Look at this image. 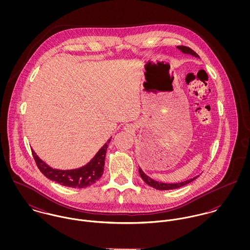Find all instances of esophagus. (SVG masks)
<instances>
[{
    "instance_id": "34e87169",
    "label": "esophagus",
    "mask_w": 250,
    "mask_h": 250,
    "mask_svg": "<svg viewBox=\"0 0 250 250\" xmlns=\"http://www.w3.org/2000/svg\"><path fill=\"white\" fill-rule=\"evenodd\" d=\"M124 129H125V131H126V132H128V133H132V132H134L135 127H134L133 125H130V124H129V125H127Z\"/></svg>"
}]
</instances>
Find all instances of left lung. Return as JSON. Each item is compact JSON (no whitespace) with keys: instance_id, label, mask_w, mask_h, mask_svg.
<instances>
[{"instance_id":"1","label":"left lung","mask_w":250,"mask_h":250,"mask_svg":"<svg viewBox=\"0 0 250 250\" xmlns=\"http://www.w3.org/2000/svg\"><path fill=\"white\" fill-rule=\"evenodd\" d=\"M177 48H178L179 50H180L182 53H184V54L190 55V56H193V57H195V58H199V56H198L193 50H191L189 47H187V46H177ZM139 172H140V174H141V177L143 178V181H144L147 185H149L150 187H152V188H156V189H159V190H167V189L178 188H181V187H183V186H185V185H187V184H189L190 182H192L193 180H195V179L198 177V175H197V176H195V177H193V178L188 179V180L184 181V182L174 183V184H169V183H168V184H167V183L158 182V181H156V180H154V179L150 178L149 176H147V175L143 172V169H142L141 167L139 168Z\"/></svg>"}]
</instances>
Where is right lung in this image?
<instances>
[{
    "mask_svg": "<svg viewBox=\"0 0 250 250\" xmlns=\"http://www.w3.org/2000/svg\"><path fill=\"white\" fill-rule=\"evenodd\" d=\"M109 142L110 140L102 146V148L85 166L75 169L62 170L52 168L36 155L34 150H32V152L37 167L47 178L65 187L83 188L96 183L103 175L106 152Z\"/></svg>",
    "mask_w": 250,
    "mask_h": 250,
    "instance_id": "right-lung-1",
    "label": "right lung"
}]
</instances>
